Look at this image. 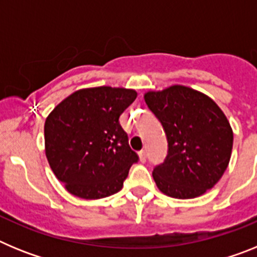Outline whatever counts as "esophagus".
<instances>
[{
    "instance_id": "esophagus-1",
    "label": "esophagus",
    "mask_w": 257,
    "mask_h": 257,
    "mask_svg": "<svg viewBox=\"0 0 257 257\" xmlns=\"http://www.w3.org/2000/svg\"><path fill=\"white\" fill-rule=\"evenodd\" d=\"M139 157H140V161H142V162H145V161H147V152H145L144 149H143V151H140Z\"/></svg>"
}]
</instances>
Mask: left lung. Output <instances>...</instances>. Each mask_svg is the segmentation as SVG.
Listing matches in <instances>:
<instances>
[{
    "mask_svg": "<svg viewBox=\"0 0 257 257\" xmlns=\"http://www.w3.org/2000/svg\"><path fill=\"white\" fill-rule=\"evenodd\" d=\"M144 99L169 144L163 163L153 170L157 187L172 198L202 196L230 161L233 131L225 114L207 95L180 85L149 91Z\"/></svg>",
    "mask_w": 257,
    "mask_h": 257,
    "instance_id": "left-lung-1",
    "label": "left lung"
}]
</instances>
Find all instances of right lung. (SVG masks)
<instances>
[{
    "instance_id": "add662e5",
    "label": "right lung",
    "mask_w": 257,
    "mask_h": 257,
    "mask_svg": "<svg viewBox=\"0 0 257 257\" xmlns=\"http://www.w3.org/2000/svg\"><path fill=\"white\" fill-rule=\"evenodd\" d=\"M138 94L119 87L83 88L54 108L45 122V149L65 189L83 199L112 196L139 161L119 117Z\"/></svg>"
}]
</instances>
